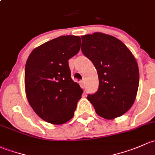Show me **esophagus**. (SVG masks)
Segmentation results:
<instances>
[{"mask_svg":"<svg viewBox=\"0 0 155 155\" xmlns=\"http://www.w3.org/2000/svg\"><path fill=\"white\" fill-rule=\"evenodd\" d=\"M80 86H81L82 88H84V87H85V82H84V81H80Z\"/></svg>","mask_w":155,"mask_h":155,"instance_id":"1","label":"esophagus"}]
</instances>
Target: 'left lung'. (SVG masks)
Segmentation results:
<instances>
[{"mask_svg": "<svg viewBox=\"0 0 155 155\" xmlns=\"http://www.w3.org/2000/svg\"><path fill=\"white\" fill-rule=\"evenodd\" d=\"M81 51L92 61L99 81L98 91L87 99L101 117L113 119L130 109L139 87V68L123 42L110 35L94 33L81 36Z\"/></svg>", "mask_w": 155, "mask_h": 155, "instance_id": "obj_1", "label": "left lung"}]
</instances>
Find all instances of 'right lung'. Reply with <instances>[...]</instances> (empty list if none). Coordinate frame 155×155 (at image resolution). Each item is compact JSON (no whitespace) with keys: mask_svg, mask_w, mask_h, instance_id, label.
<instances>
[{"mask_svg":"<svg viewBox=\"0 0 155 155\" xmlns=\"http://www.w3.org/2000/svg\"><path fill=\"white\" fill-rule=\"evenodd\" d=\"M80 48L79 36H60L35 48L27 60V98L35 113L45 122L61 125L74 116L84 91L71 79L68 60Z\"/></svg>","mask_w":155,"mask_h":155,"instance_id":"right-lung-1","label":"right lung"}]
</instances>
